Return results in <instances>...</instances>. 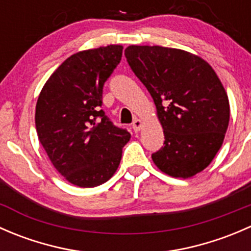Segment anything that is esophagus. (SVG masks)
<instances>
[{
    "label": "esophagus",
    "instance_id": "obj_1",
    "mask_svg": "<svg viewBox=\"0 0 251 251\" xmlns=\"http://www.w3.org/2000/svg\"><path fill=\"white\" fill-rule=\"evenodd\" d=\"M142 125H143L142 120H140V119H136V120L133 121V124H132L133 131H135V132H140V130L142 128Z\"/></svg>",
    "mask_w": 251,
    "mask_h": 251
}]
</instances>
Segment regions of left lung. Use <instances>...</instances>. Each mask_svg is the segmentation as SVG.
Returning a JSON list of instances; mask_svg holds the SVG:
<instances>
[{"label": "left lung", "mask_w": 251, "mask_h": 251, "mask_svg": "<svg viewBox=\"0 0 251 251\" xmlns=\"http://www.w3.org/2000/svg\"><path fill=\"white\" fill-rule=\"evenodd\" d=\"M125 57L151 93L164 130V147L151 154L164 174L188 178L203 171L224 143L229 102L203 58L177 48L128 46Z\"/></svg>", "instance_id": "obj_1"}]
</instances>
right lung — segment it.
I'll return each instance as SVG.
<instances>
[{"label": "right lung", "mask_w": 251, "mask_h": 251, "mask_svg": "<svg viewBox=\"0 0 251 251\" xmlns=\"http://www.w3.org/2000/svg\"><path fill=\"white\" fill-rule=\"evenodd\" d=\"M121 55L120 45L75 53L40 92L35 111L39 141L55 170L74 186L91 188L107 182L131 138L100 109L103 86Z\"/></svg>", "instance_id": "right-lung-1"}]
</instances>
